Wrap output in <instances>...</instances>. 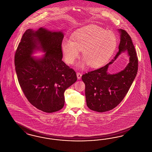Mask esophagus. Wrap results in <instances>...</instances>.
Returning a JSON list of instances; mask_svg holds the SVG:
<instances>
[{
	"mask_svg": "<svg viewBox=\"0 0 152 152\" xmlns=\"http://www.w3.org/2000/svg\"><path fill=\"white\" fill-rule=\"evenodd\" d=\"M81 76H82V74L80 73V72H77V79L79 80H80L81 78Z\"/></svg>",
	"mask_w": 152,
	"mask_h": 152,
	"instance_id": "34e87169",
	"label": "esophagus"
}]
</instances>
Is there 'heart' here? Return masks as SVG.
<instances>
[{"label":"heart","instance_id":"obj_1","mask_svg":"<svg viewBox=\"0 0 152 152\" xmlns=\"http://www.w3.org/2000/svg\"><path fill=\"white\" fill-rule=\"evenodd\" d=\"M116 46L117 38L113 31L91 25L76 31L71 39H64L61 49L67 63H74L79 57L80 51H82V57L87 65L96 68L109 59Z\"/></svg>","mask_w":152,"mask_h":152}]
</instances>
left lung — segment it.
<instances>
[{
	"instance_id": "obj_1",
	"label": "left lung",
	"mask_w": 152,
	"mask_h": 152,
	"mask_svg": "<svg viewBox=\"0 0 152 152\" xmlns=\"http://www.w3.org/2000/svg\"><path fill=\"white\" fill-rule=\"evenodd\" d=\"M121 42L119 51L113 60L97 69L82 76L85 83L87 106L97 112L113 109L121 102L127 94L138 70V58L131 37L123 29L119 30ZM127 50L130 56V63L121 72L116 74L107 73V69L121 52Z\"/></svg>"
}]
</instances>
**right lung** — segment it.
<instances>
[{
  "mask_svg": "<svg viewBox=\"0 0 152 152\" xmlns=\"http://www.w3.org/2000/svg\"><path fill=\"white\" fill-rule=\"evenodd\" d=\"M61 31H50L40 28L25 31L15 55V66L18 83L30 103L45 113L61 109L64 93L77 80L76 72L61 60ZM40 45V47L37 45ZM41 48L44 57L31 56L34 50Z\"/></svg>",
  "mask_w": 152,
  "mask_h": 152,
  "instance_id": "add662e5",
  "label": "right lung"
}]
</instances>
